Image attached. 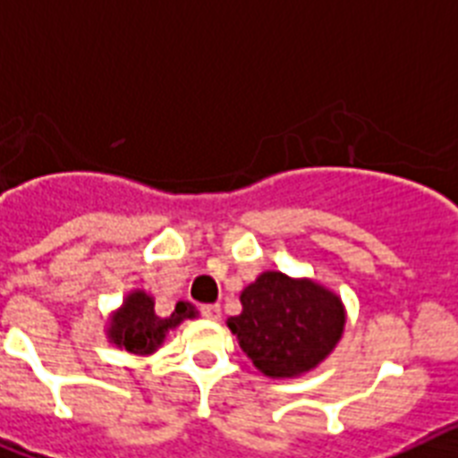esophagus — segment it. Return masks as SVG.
Returning a JSON list of instances; mask_svg holds the SVG:
<instances>
[{
    "label": "esophagus",
    "instance_id": "esophagus-1",
    "mask_svg": "<svg viewBox=\"0 0 458 458\" xmlns=\"http://www.w3.org/2000/svg\"><path fill=\"white\" fill-rule=\"evenodd\" d=\"M199 310H202V315L207 319H214V322L221 319V306H216V303H214V306H202Z\"/></svg>",
    "mask_w": 458,
    "mask_h": 458
}]
</instances>
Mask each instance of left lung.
<instances>
[{
  "mask_svg": "<svg viewBox=\"0 0 458 458\" xmlns=\"http://www.w3.org/2000/svg\"><path fill=\"white\" fill-rule=\"evenodd\" d=\"M242 313L228 329L254 367L270 378L315 369L344 336V301L310 277L266 270L242 289Z\"/></svg>",
  "mask_w": 458,
  "mask_h": 458,
  "instance_id": "left-lung-1",
  "label": "left lung"
}]
</instances>
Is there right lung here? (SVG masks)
I'll list each match as a JSON object with an SVG mask.
<instances>
[{"instance_id": "add662e5", "label": "right lung", "mask_w": 458, "mask_h": 458, "mask_svg": "<svg viewBox=\"0 0 458 458\" xmlns=\"http://www.w3.org/2000/svg\"><path fill=\"white\" fill-rule=\"evenodd\" d=\"M197 310L188 301H178L176 310L169 318L155 313V299L143 289L126 293L122 306L107 319V338L110 344L131 352V355H152L165 344L166 334L176 329L183 319H195Z\"/></svg>"}]
</instances>
